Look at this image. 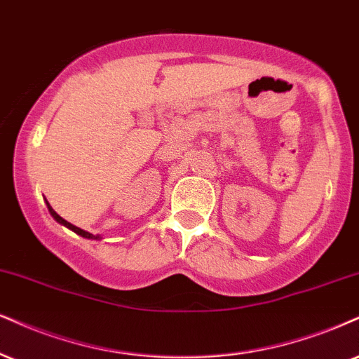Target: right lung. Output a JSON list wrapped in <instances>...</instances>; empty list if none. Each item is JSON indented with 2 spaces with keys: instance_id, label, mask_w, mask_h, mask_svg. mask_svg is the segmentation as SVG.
I'll return each instance as SVG.
<instances>
[{
  "instance_id": "add662e5",
  "label": "right lung",
  "mask_w": 359,
  "mask_h": 359,
  "mask_svg": "<svg viewBox=\"0 0 359 359\" xmlns=\"http://www.w3.org/2000/svg\"><path fill=\"white\" fill-rule=\"evenodd\" d=\"M46 206H48V210H50V213H51V216H53V218H55V219L57 221V223L65 224V226H66V228H69V229H72V231H74V233H76V234H79V236H83V238H90V240H98V238H100V236H95V234H91V233H88V231H85V229H81V228L74 226V224H72V223H68V221H66V219H63V218H61V216H60V215H57L55 210H53V208H51V205H50V203H48V201H46Z\"/></svg>"
}]
</instances>
